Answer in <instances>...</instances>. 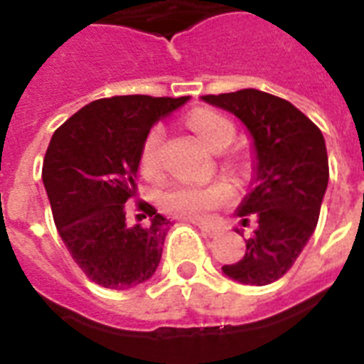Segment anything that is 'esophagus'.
I'll use <instances>...</instances> for the list:
<instances>
[{"mask_svg":"<svg viewBox=\"0 0 364 364\" xmlns=\"http://www.w3.org/2000/svg\"><path fill=\"white\" fill-rule=\"evenodd\" d=\"M196 227H198L205 236H215L217 234V228L211 227V225H205V223H196Z\"/></svg>","mask_w":364,"mask_h":364,"instance_id":"34e87169","label":"esophagus"}]
</instances>
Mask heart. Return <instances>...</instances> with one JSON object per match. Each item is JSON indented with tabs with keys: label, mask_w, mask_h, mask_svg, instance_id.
<instances>
[{
	"label": "heart",
	"mask_w": 364,
	"mask_h": 364,
	"mask_svg": "<svg viewBox=\"0 0 364 364\" xmlns=\"http://www.w3.org/2000/svg\"><path fill=\"white\" fill-rule=\"evenodd\" d=\"M188 122L211 151H221L223 147H228L236 134L232 122L219 113L208 109L194 111ZM162 139H164L162 126H154L143 141L139 164H141V171L147 177H154L160 171ZM232 196L234 188L227 181H215L211 185H204V187L179 183L162 193L160 204L166 211H170L177 217H185V219H193V221H205L211 215V211L230 202Z\"/></svg>",
	"instance_id": "heart-1"
}]
</instances>
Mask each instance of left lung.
I'll return each instance as SVG.
<instances>
[{"label":"left lung","instance_id":"8db88e82","mask_svg":"<svg viewBox=\"0 0 364 364\" xmlns=\"http://www.w3.org/2000/svg\"><path fill=\"white\" fill-rule=\"evenodd\" d=\"M205 104L232 113L253 139L251 191L238 217L257 215L245 255L223 272L243 285H268L287 274L317 227L328 183L321 130L287 100L255 88L202 96Z\"/></svg>","mask_w":364,"mask_h":364}]
</instances>
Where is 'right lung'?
<instances>
[{
    "label": "right lung",
    "instance_id": "obj_1",
    "mask_svg": "<svg viewBox=\"0 0 364 364\" xmlns=\"http://www.w3.org/2000/svg\"><path fill=\"white\" fill-rule=\"evenodd\" d=\"M187 102L188 96L141 94L96 100L70 117L48 143L43 185L56 230L79 268L102 287H137L159 268L171 221L141 202L149 225L132 227L126 202L136 196L149 130Z\"/></svg>",
    "mask_w": 364,
    "mask_h": 364
}]
</instances>
